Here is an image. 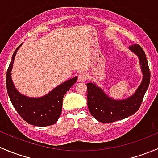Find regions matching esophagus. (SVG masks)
Wrapping results in <instances>:
<instances>
[{
	"mask_svg": "<svg viewBox=\"0 0 158 158\" xmlns=\"http://www.w3.org/2000/svg\"><path fill=\"white\" fill-rule=\"evenodd\" d=\"M87 79V74L85 73H81L79 75V77H78V80L79 82H84Z\"/></svg>",
	"mask_w": 158,
	"mask_h": 158,
	"instance_id": "34e87169",
	"label": "esophagus"
}]
</instances>
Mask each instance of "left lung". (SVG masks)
Here are the masks:
<instances>
[{"label": "left lung", "mask_w": 158, "mask_h": 158, "mask_svg": "<svg viewBox=\"0 0 158 158\" xmlns=\"http://www.w3.org/2000/svg\"><path fill=\"white\" fill-rule=\"evenodd\" d=\"M129 49L139 59L143 74L141 83L129 97L115 99L110 97L95 82L87 83V105L92 116L102 123H111L123 120L136 113L140 108L143 96L148 90L151 79V73L146 55L137 44L131 45Z\"/></svg>", "instance_id": "8db88e82"}]
</instances>
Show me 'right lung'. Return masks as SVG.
Wrapping results in <instances>:
<instances>
[{
    "mask_svg": "<svg viewBox=\"0 0 158 158\" xmlns=\"http://www.w3.org/2000/svg\"><path fill=\"white\" fill-rule=\"evenodd\" d=\"M21 45L14 52L11 62L7 69L6 75L7 94L16 111L27 123L38 127L50 126L56 123L59 120L62 112L64 96L76 83L78 77L75 76L73 79L62 82L41 97H28L21 94L15 88L11 78L15 57Z\"/></svg>",
    "mask_w": 158,
    "mask_h": 158,
    "instance_id": "1",
    "label": "right lung"
}]
</instances>
